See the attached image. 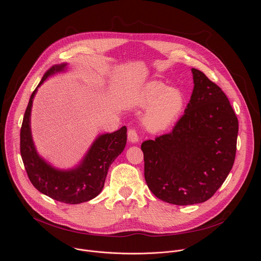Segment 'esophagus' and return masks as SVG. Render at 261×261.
<instances>
[{"label": "esophagus", "instance_id": "obj_1", "mask_svg": "<svg viewBox=\"0 0 261 261\" xmlns=\"http://www.w3.org/2000/svg\"><path fill=\"white\" fill-rule=\"evenodd\" d=\"M128 140L130 142H132V143H136L139 140L138 134H137V132L134 129H130L128 131Z\"/></svg>", "mask_w": 261, "mask_h": 261}]
</instances>
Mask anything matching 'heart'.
<instances>
[{
    "mask_svg": "<svg viewBox=\"0 0 261 261\" xmlns=\"http://www.w3.org/2000/svg\"><path fill=\"white\" fill-rule=\"evenodd\" d=\"M137 103L145 107L143 125L153 132L169 128L180 116L185 107L184 94L175 88H168L159 81L145 84L137 95Z\"/></svg>",
    "mask_w": 261,
    "mask_h": 261,
    "instance_id": "heart-1",
    "label": "heart"
}]
</instances>
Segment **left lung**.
<instances>
[{
  "instance_id": "8db88e82",
  "label": "left lung",
  "mask_w": 261,
  "mask_h": 261,
  "mask_svg": "<svg viewBox=\"0 0 261 261\" xmlns=\"http://www.w3.org/2000/svg\"><path fill=\"white\" fill-rule=\"evenodd\" d=\"M194 88L172 132L141 144L144 178L159 199L176 205L210 199L229 174L239 121L228 98L192 68Z\"/></svg>"
}]
</instances>
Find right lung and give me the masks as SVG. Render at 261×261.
Instances as JSON below:
<instances>
[{"label":"right lung","mask_w":261,"mask_h":261,"mask_svg":"<svg viewBox=\"0 0 261 261\" xmlns=\"http://www.w3.org/2000/svg\"><path fill=\"white\" fill-rule=\"evenodd\" d=\"M67 63L53 66L32 93L20 129V154L28 176L34 187L42 194L61 202L77 204L100 194L104 187L108 168L124 151L127 128L99 135L83 160L70 169L56 168L37 152L31 131V111L38 88L54 74L64 72Z\"/></svg>","instance_id":"obj_1"}]
</instances>
